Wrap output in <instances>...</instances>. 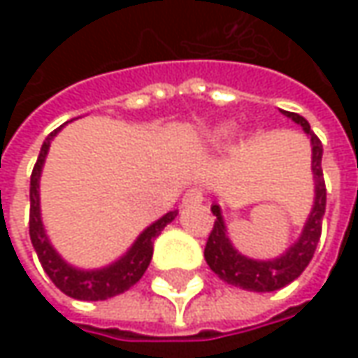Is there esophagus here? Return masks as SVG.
<instances>
[{
  "label": "esophagus",
  "mask_w": 358,
  "mask_h": 358,
  "mask_svg": "<svg viewBox=\"0 0 358 358\" xmlns=\"http://www.w3.org/2000/svg\"><path fill=\"white\" fill-rule=\"evenodd\" d=\"M205 199L203 197V191L201 189H197V187H191V189H187L185 195H183V205H197V203H201V201Z\"/></svg>",
  "instance_id": "34e87169"
}]
</instances>
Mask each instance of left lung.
<instances>
[{
	"instance_id": "1",
	"label": "left lung",
	"mask_w": 358,
	"mask_h": 358,
	"mask_svg": "<svg viewBox=\"0 0 358 358\" xmlns=\"http://www.w3.org/2000/svg\"><path fill=\"white\" fill-rule=\"evenodd\" d=\"M282 113L303 127V131L310 137V147H313L310 169H313V179H315V203H313V209H310L301 237L277 259H268V261L249 259L233 247L227 227H225V219L221 215V207L215 203L211 205V211L217 219L205 245V261L219 279L245 291H255V293H268V291L282 289L285 285L295 281L307 268L315 255L317 243L321 239V225H323L324 205H327V189H324L323 167H321L323 143L310 131L307 119L291 111H282Z\"/></svg>"
}]
</instances>
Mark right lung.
<instances>
[{"label": "right lung", "mask_w": 358, "mask_h": 358, "mask_svg": "<svg viewBox=\"0 0 358 358\" xmlns=\"http://www.w3.org/2000/svg\"><path fill=\"white\" fill-rule=\"evenodd\" d=\"M59 129L49 133L48 139L43 141L34 173H31V183H29V237H31L41 267L62 293L71 296V299H79V301H105L109 296L125 293L127 289H131L143 277V273L151 263V257H153V241L157 239L161 231L177 217V211H169L161 219H157L155 223H151L135 239V243L129 247V251L123 257H119L115 263H111L103 268H93V271H85V268H77L69 265L49 243L48 233H45L43 223H41V209H39V177H41V169H43L45 157H48L51 139L57 135Z\"/></svg>", "instance_id": "add662e5"}]
</instances>
